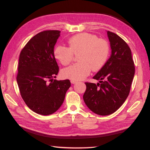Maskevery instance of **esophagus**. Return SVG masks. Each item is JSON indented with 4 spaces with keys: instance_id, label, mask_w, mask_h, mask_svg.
I'll return each mask as SVG.
<instances>
[{
    "instance_id": "34e87169",
    "label": "esophagus",
    "mask_w": 150,
    "mask_h": 150,
    "mask_svg": "<svg viewBox=\"0 0 150 150\" xmlns=\"http://www.w3.org/2000/svg\"><path fill=\"white\" fill-rule=\"evenodd\" d=\"M77 81H75V80H71V84H75V83H77Z\"/></svg>"
}]
</instances>
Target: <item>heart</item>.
Segmentation results:
<instances>
[{"label":"heart","mask_w":150,"mask_h":150,"mask_svg":"<svg viewBox=\"0 0 150 150\" xmlns=\"http://www.w3.org/2000/svg\"><path fill=\"white\" fill-rule=\"evenodd\" d=\"M69 47L59 45L54 50V55L62 65L71 62L75 55H78L79 62L64 69L61 75L64 78L79 81L90 74L91 69L97 71L107 62L110 47L106 40L98 39L90 33L76 35L68 40Z\"/></svg>","instance_id":"obj_1"}]
</instances>
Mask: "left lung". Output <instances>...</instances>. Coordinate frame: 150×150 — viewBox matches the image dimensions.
Listing matches in <instances>:
<instances>
[{"label":"left lung","mask_w":150,"mask_h":150,"mask_svg":"<svg viewBox=\"0 0 150 150\" xmlns=\"http://www.w3.org/2000/svg\"><path fill=\"white\" fill-rule=\"evenodd\" d=\"M107 34L111 56L93 77L99 82H86L83 95L89 109L103 116L115 112L125 102L135 75L134 62L128 44L115 33L107 31Z\"/></svg>","instance_id":"left-lung-1"}]
</instances>
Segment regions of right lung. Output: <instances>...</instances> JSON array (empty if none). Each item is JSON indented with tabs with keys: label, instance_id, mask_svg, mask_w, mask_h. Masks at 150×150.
<instances>
[{
	"label": "right lung",
	"instance_id": "add662e5",
	"mask_svg": "<svg viewBox=\"0 0 150 150\" xmlns=\"http://www.w3.org/2000/svg\"><path fill=\"white\" fill-rule=\"evenodd\" d=\"M60 33L47 30L35 35L19 56L17 81L21 97L30 110L42 115L58 110L71 86L68 79H53L59 72L54 46Z\"/></svg>",
	"mask_w": 150,
	"mask_h": 150
}]
</instances>
